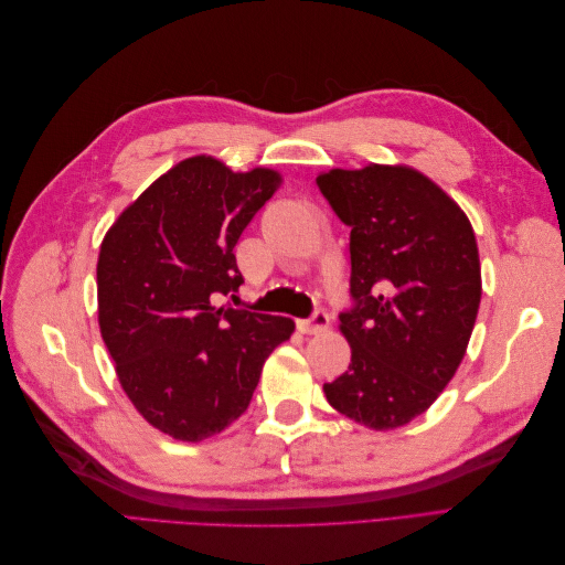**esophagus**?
I'll use <instances>...</instances> for the list:
<instances>
[{
  "mask_svg": "<svg viewBox=\"0 0 565 565\" xmlns=\"http://www.w3.org/2000/svg\"><path fill=\"white\" fill-rule=\"evenodd\" d=\"M297 328H299L301 334H318V332L330 328V316H328V311L318 309V311L311 313V318L297 320Z\"/></svg>",
  "mask_w": 565,
  "mask_h": 565,
  "instance_id": "1",
  "label": "esophagus"
}]
</instances>
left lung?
<instances>
[{"label":"left lung","mask_w":565,"mask_h":565,"mask_svg":"<svg viewBox=\"0 0 565 565\" xmlns=\"http://www.w3.org/2000/svg\"><path fill=\"white\" fill-rule=\"evenodd\" d=\"M351 228V306L339 313L351 365L324 396L370 429L419 417L465 358L481 303L476 235L440 188L407 167L316 179Z\"/></svg>","instance_id":"1"}]
</instances>
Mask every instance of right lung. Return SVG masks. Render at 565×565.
Segmentation results:
<instances>
[{"label": "right lung", "mask_w": 565, "mask_h": 565, "mask_svg": "<svg viewBox=\"0 0 565 565\" xmlns=\"http://www.w3.org/2000/svg\"><path fill=\"white\" fill-rule=\"evenodd\" d=\"M270 169L214 158L169 169L115 221L98 254V324L134 407L156 429L202 440L241 417L282 316L216 306L245 282L233 247L276 193Z\"/></svg>", "instance_id": "right-lung-1"}]
</instances>
